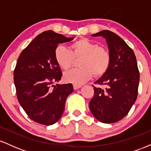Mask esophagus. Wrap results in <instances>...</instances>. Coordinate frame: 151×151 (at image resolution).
<instances>
[{"label": "esophagus", "instance_id": "obj_1", "mask_svg": "<svg viewBox=\"0 0 151 151\" xmlns=\"http://www.w3.org/2000/svg\"><path fill=\"white\" fill-rule=\"evenodd\" d=\"M73 87H74V89L76 90V89H79V88H81V85H79V84H74Z\"/></svg>", "mask_w": 151, "mask_h": 151}]
</instances>
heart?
<instances>
[{"label":"heart","mask_w":151,"mask_h":151,"mask_svg":"<svg viewBox=\"0 0 151 151\" xmlns=\"http://www.w3.org/2000/svg\"><path fill=\"white\" fill-rule=\"evenodd\" d=\"M57 63L65 70H70L76 60H79L80 68L66 72L65 81L74 84H81L89 80L94 74L101 77L109 70L111 65V55L106 48L99 47L87 39H81L72 43L70 50L64 46H58L55 50Z\"/></svg>","instance_id":"b5f03b06"}]
</instances>
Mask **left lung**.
Masks as SVG:
<instances>
[{"mask_svg":"<svg viewBox=\"0 0 151 151\" xmlns=\"http://www.w3.org/2000/svg\"><path fill=\"white\" fill-rule=\"evenodd\" d=\"M91 36L105 38L111 60L107 72L95 82L106 89L93 86L89 109L100 122L112 124L127 115L137 99L140 74L136 58L125 41L111 31L102 30Z\"/></svg>","mask_w":151,"mask_h":151,"instance_id":"left-lung-1","label":"left lung"}]
</instances>
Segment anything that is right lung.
Wrapping results in <instances>:
<instances>
[{
  "instance_id": "right-lung-1",
  "label": "right lung",
  "mask_w": 151,
  "mask_h": 151,
  "mask_svg": "<svg viewBox=\"0 0 151 151\" xmlns=\"http://www.w3.org/2000/svg\"><path fill=\"white\" fill-rule=\"evenodd\" d=\"M52 30L38 35L22 51L14 70L17 98L27 115L38 124H55L65 110L72 84H56L62 76L55 58L58 44L72 41Z\"/></svg>"
}]
</instances>
